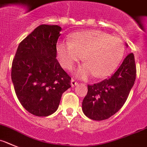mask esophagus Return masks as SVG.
I'll return each instance as SVG.
<instances>
[{
	"label": "esophagus",
	"instance_id": "1",
	"mask_svg": "<svg viewBox=\"0 0 147 147\" xmlns=\"http://www.w3.org/2000/svg\"><path fill=\"white\" fill-rule=\"evenodd\" d=\"M78 83L75 80H74V79H72V80H71V86H75L78 85Z\"/></svg>",
	"mask_w": 147,
	"mask_h": 147
}]
</instances>
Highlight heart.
<instances>
[{
    "mask_svg": "<svg viewBox=\"0 0 147 147\" xmlns=\"http://www.w3.org/2000/svg\"><path fill=\"white\" fill-rule=\"evenodd\" d=\"M124 52L119 38L96 30L77 33L71 42L61 41L57 45L59 61L67 69H71L83 55L86 63L76 70V75L82 79L93 75L98 78L110 75L119 64Z\"/></svg>",
    "mask_w": 147,
    "mask_h": 147,
    "instance_id": "1",
    "label": "heart"
}]
</instances>
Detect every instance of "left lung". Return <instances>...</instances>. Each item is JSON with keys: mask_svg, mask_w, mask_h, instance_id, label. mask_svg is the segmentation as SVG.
<instances>
[{"mask_svg": "<svg viewBox=\"0 0 147 147\" xmlns=\"http://www.w3.org/2000/svg\"><path fill=\"white\" fill-rule=\"evenodd\" d=\"M136 77L134 55L130 53L111 77L88 85V93L82 102L84 114L96 121L107 119L114 115L126 102Z\"/></svg>", "mask_w": 147, "mask_h": 147, "instance_id": "8db88e82", "label": "left lung"}]
</instances>
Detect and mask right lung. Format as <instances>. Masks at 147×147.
I'll return each mask as SVG.
<instances>
[{
  "instance_id": "1",
  "label": "right lung",
  "mask_w": 147,
  "mask_h": 147,
  "mask_svg": "<svg viewBox=\"0 0 147 147\" xmlns=\"http://www.w3.org/2000/svg\"><path fill=\"white\" fill-rule=\"evenodd\" d=\"M61 28L41 25L20 43L13 59L11 80L18 100L34 116L56 111L62 94L70 88V76L56 58Z\"/></svg>"
}]
</instances>
